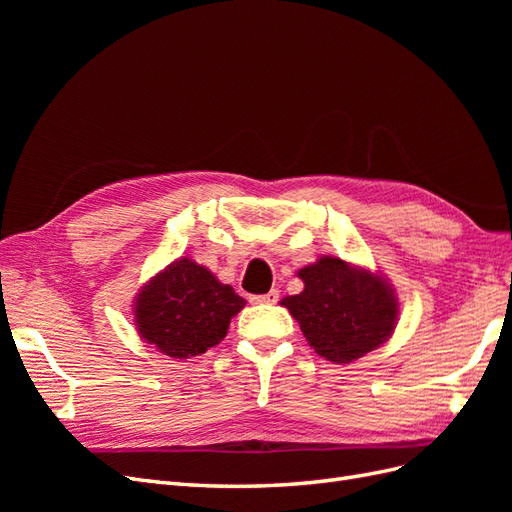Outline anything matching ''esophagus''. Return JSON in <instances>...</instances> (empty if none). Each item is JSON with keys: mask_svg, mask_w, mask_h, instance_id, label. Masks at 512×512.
<instances>
[{"mask_svg": "<svg viewBox=\"0 0 512 512\" xmlns=\"http://www.w3.org/2000/svg\"><path fill=\"white\" fill-rule=\"evenodd\" d=\"M252 301L254 303H267V305H273V303H277L280 301V290H269L267 294H258V297H252Z\"/></svg>", "mask_w": 512, "mask_h": 512, "instance_id": "1", "label": "esophagus"}]
</instances>
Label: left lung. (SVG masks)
Instances as JSON below:
<instances>
[{"instance_id":"obj_1","label":"left lung","mask_w":512,"mask_h":512,"mask_svg":"<svg viewBox=\"0 0 512 512\" xmlns=\"http://www.w3.org/2000/svg\"><path fill=\"white\" fill-rule=\"evenodd\" d=\"M303 292L282 301L320 356L352 363L391 337L399 303L380 275L322 256L299 271Z\"/></svg>"}]
</instances>
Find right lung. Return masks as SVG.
Instances as JSON below:
<instances>
[{
    "label": "right lung",
    "mask_w": 512,
    "mask_h": 512,
    "mask_svg": "<svg viewBox=\"0 0 512 512\" xmlns=\"http://www.w3.org/2000/svg\"><path fill=\"white\" fill-rule=\"evenodd\" d=\"M243 305L245 299L209 269L179 258L138 292L134 322L147 344L173 359H190L222 342Z\"/></svg>",
    "instance_id": "1"
}]
</instances>
